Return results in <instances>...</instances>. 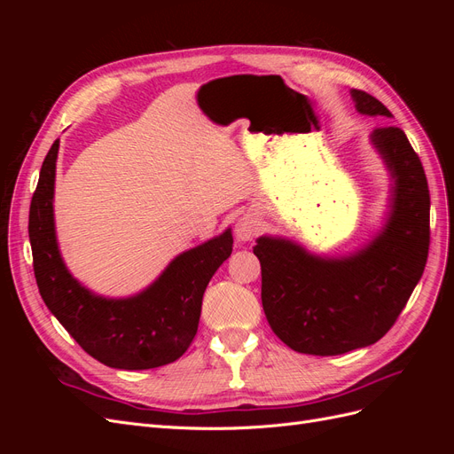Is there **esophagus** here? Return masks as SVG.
Listing matches in <instances>:
<instances>
[{
	"label": "esophagus",
	"instance_id": "obj_1",
	"mask_svg": "<svg viewBox=\"0 0 454 454\" xmlns=\"http://www.w3.org/2000/svg\"><path fill=\"white\" fill-rule=\"evenodd\" d=\"M259 225H261L259 219L254 214H244L235 225V235L239 240L248 242L259 232V229H261Z\"/></svg>",
	"mask_w": 454,
	"mask_h": 454
}]
</instances>
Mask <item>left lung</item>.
<instances>
[{
	"label": "left lung",
	"instance_id": "8db88e82",
	"mask_svg": "<svg viewBox=\"0 0 454 454\" xmlns=\"http://www.w3.org/2000/svg\"><path fill=\"white\" fill-rule=\"evenodd\" d=\"M356 109L390 117L375 96L354 89ZM394 177L387 225L365 248L320 257L286 239L261 237V303L272 332L301 354L337 356L388 333L419 284L430 248V191L422 162L397 127L371 134Z\"/></svg>",
	"mask_w": 454,
	"mask_h": 454
}]
</instances>
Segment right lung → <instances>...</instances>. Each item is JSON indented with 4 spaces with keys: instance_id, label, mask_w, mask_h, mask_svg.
<instances>
[{
    "instance_id": "right-lung-1",
    "label": "right lung",
    "mask_w": 454,
    "mask_h": 454,
    "mask_svg": "<svg viewBox=\"0 0 454 454\" xmlns=\"http://www.w3.org/2000/svg\"><path fill=\"white\" fill-rule=\"evenodd\" d=\"M59 145H51L41 167L28 223L34 274L47 309L107 367L132 371L176 362L197 335L206 286L232 252L231 229L177 255L138 295H94L72 277L59 252L52 214Z\"/></svg>"
}]
</instances>
